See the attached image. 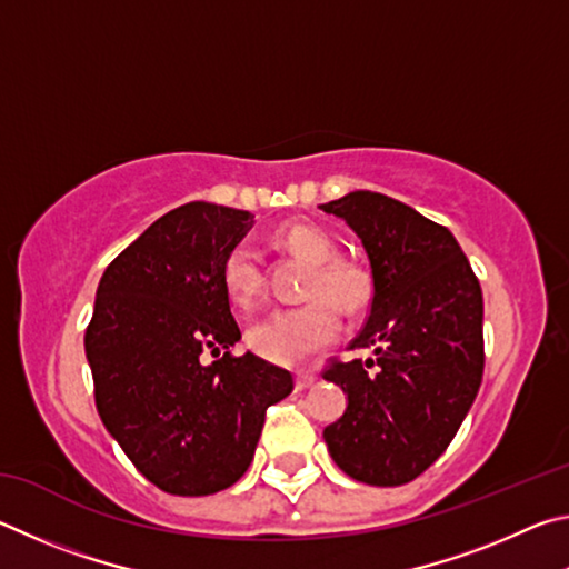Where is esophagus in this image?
I'll list each match as a JSON object with an SVG mask.
<instances>
[{
    "mask_svg": "<svg viewBox=\"0 0 569 569\" xmlns=\"http://www.w3.org/2000/svg\"><path fill=\"white\" fill-rule=\"evenodd\" d=\"M315 380H317L315 370H300L295 375V387H297V390H307V387L315 385Z\"/></svg>",
    "mask_w": 569,
    "mask_h": 569,
    "instance_id": "1",
    "label": "esophagus"
}]
</instances>
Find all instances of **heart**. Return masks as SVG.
<instances>
[{
	"label": "heart",
	"mask_w": 569,
	"mask_h": 569,
	"mask_svg": "<svg viewBox=\"0 0 569 569\" xmlns=\"http://www.w3.org/2000/svg\"><path fill=\"white\" fill-rule=\"evenodd\" d=\"M274 242L310 264L302 282L307 302L269 312L249 330V345L277 365H297L325 350L340 332V317L362 312L372 300V277L365 267L340 259V244L330 232L310 222H290L274 232ZM222 284L237 307L249 310L264 290L257 249L237 242L222 262Z\"/></svg>",
	"instance_id": "b5f03b06"
}]
</instances>
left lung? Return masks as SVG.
I'll use <instances>...</instances> for the list:
<instances>
[{"label": "left lung", "mask_w": 569, "mask_h": 569, "mask_svg": "<svg viewBox=\"0 0 569 569\" xmlns=\"http://www.w3.org/2000/svg\"><path fill=\"white\" fill-rule=\"evenodd\" d=\"M362 239L372 305L350 350L372 360H327L322 377L347 392L325 427L332 460L375 487L412 482L460 430L485 370L482 290L452 232L380 192L320 204Z\"/></svg>", "instance_id": "1"}]
</instances>
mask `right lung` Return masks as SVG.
<instances>
[{
    "instance_id": "right-lung-1",
    "label": "right lung",
    "mask_w": 569,
    "mask_h": 569,
    "mask_svg": "<svg viewBox=\"0 0 569 569\" xmlns=\"http://www.w3.org/2000/svg\"><path fill=\"white\" fill-rule=\"evenodd\" d=\"M252 214L189 202L159 217L104 269L84 350L109 435L159 490L199 497L247 472L267 407L292 375L232 355L239 325L222 284L229 249ZM209 349L226 355L201 362Z\"/></svg>"
}]
</instances>
